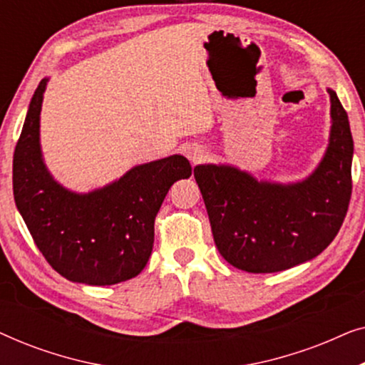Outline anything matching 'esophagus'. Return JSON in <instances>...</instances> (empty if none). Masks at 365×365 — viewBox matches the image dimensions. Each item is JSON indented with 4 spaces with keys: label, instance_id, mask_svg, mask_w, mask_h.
Here are the masks:
<instances>
[{
    "label": "esophagus",
    "instance_id": "obj_1",
    "mask_svg": "<svg viewBox=\"0 0 365 365\" xmlns=\"http://www.w3.org/2000/svg\"><path fill=\"white\" fill-rule=\"evenodd\" d=\"M187 158H189V161H191L192 164H199V163H202L204 159L207 158V151L206 149H204L202 146H191L187 149Z\"/></svg>",
    "mask_w": 365,
    "mask_h": 365
}]
</instances>
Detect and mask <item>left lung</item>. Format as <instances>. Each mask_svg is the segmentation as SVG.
<instances>
[{
  "mask_svg": "<svg viewBox=\"0 0 365 365\" xmlns=\"http://www.w3.org/2000/svg\"><path fill=\"white\" fill-rule=\"evenodd\" d=\"M331 96V136L311 176L299 182L257 181L227 164H199L214 242L231 266L267 274L319 256L337 236L352 194L354 141L346 109Z\"/></svg>",
  "mask_w": 365,
  "mask_h": 365,
  "instance_id": "8db88e82",
  "label": "left lung"
}]
</instances>
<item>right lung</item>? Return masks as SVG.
<instances>
[{
  "instance_id": "right-lung-1",
  "label": "right lung",
  "mask_w": 365,
  "mask_h": 365,
  "mask_svg": "<svg viewBox=\"0 0 365 365\" xmlns=\"http://www.w3.org/2000/svg\"><path fill=\"white\" fill-rule=\"evenodd\" d=\"M48 78L29 103L13 156V194L44 259L68 281L111 286L136 277L149 261L154 219L169 187L189 178L184 156L139 164L108 186L79 194L49 174L39 144Z\"/></svg>"
}]
</instances>
